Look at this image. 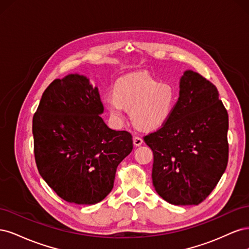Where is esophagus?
<instances>
[{
	"label": "esophagus",
	"instance_id": "esophagus-1",
	"mask_svg": "<svg viewBox=\"0 0 249 249\" xmlns=\"http://www.w3.org/2000/svg\"><path fill=\"white\" fill-rule=\"evenodd\" d=\"M133 143H134V145L135 146H140L142 143H143V140H142V138H140V137H134V139H133Z\"/></svg>",
	"mask_w": 249,
	"mask_h": 249
}]
</instances>
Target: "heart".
Segmentation results:
<instances>
[{"label":"heart","mask_w":249,"mask_h":249,"mask_svg":"<svg viewBox=\"0 0 249 249\" xmlns=\"http://www.w3.org/2000/svg\"><path fill=\"white\" fill-rule=\"evenodd\" d=\"M104 104L118 120L124 118V109L131 111L135 126L148 132L159 129L167 122L175 107L176 93L169 84L140 71L118 79L113 95L105 97Z\"/></svg>","instance_id":"obj_1"}]
</instances>
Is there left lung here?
<instances>
[{
    "mask_svg": "<svg viewBox=\"0 0 249 249\" xmlns=\"http://www.w3.org/2000/svg\"><path fill=\"white\" fill-rule=\"evenodd\" d=\"M229 115L214 84L186 71L171 115L144 136L154 153L153 185L172 205H198L219 182L229 161Z\"/></svg>",
    "mask_w": 249,
    "mask_h": 249,
    "instance_id": "8db88e82",
    "label": "left lung"
}]
</instances>
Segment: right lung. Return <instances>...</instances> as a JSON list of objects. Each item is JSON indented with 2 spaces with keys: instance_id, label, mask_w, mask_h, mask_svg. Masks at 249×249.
Instances as JSON below:
<instances>
[{
  "instance_id": "add662e5",
  "label": "right lung",
  "mask_w": 249,
  "mask_h": 249,
  "mask_svg": "<svg viewBox=\"0 0 249 249\" xmlns=\"http://www.w3.org/2000/svg\"><path fill=\"white\" fill-rule=\"evenodd\" d=\"M97 87L71 73L53 81L33 116L39 175L58 196L94 205L111 192L117 166L133 149L132 135L104 123Z\"/></svg>"
}]
</instances>
